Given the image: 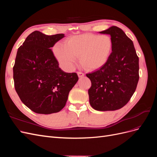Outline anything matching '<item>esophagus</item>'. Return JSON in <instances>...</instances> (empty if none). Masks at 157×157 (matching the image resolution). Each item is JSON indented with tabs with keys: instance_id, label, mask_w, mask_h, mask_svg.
I'll return each mask as SVG.
<instances>
[{
	"instance_id": "esophagus-1",
	"label": "esophagus",
	"mask_w": 157,
	"mask_h": 157,
	"mask_svg": "<svg viewBox=\"0 0 157 157\" xmlns=\"http://www.w3.org/2000/svg\"><path fill=\"white\" fill-rule=\"evenodd\" d=\"M77 75H78L79 78L83 77L84 76V73H82V72H80V71H78V72H77Z\"/></svg>"
}]
</instances>
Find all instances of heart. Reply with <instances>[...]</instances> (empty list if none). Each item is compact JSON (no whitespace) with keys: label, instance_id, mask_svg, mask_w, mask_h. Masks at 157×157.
Returning a JSON list of instances; mask_svg holds the SVG:
<instances>
[{"label":"heart","instance_id":"1","mask_svg":"<svg viewBox=\"0 0 157 157\" xmlns=\"http://www.w3.org/2000/svg\"><path fill=\"white\" fill-rule=\"evenodd\" d=\"M113 50V40L107 35L82 34L71 36L65 44H56L54 55L61 67L72 70L80 56L84 67L96 70L105 65L110 58Z\"/></svg>","mask_w":157,"mask_h":157}]
</instances>
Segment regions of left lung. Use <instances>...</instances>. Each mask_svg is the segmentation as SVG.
I'll return each instance as SVG.
<instances>
[{
    "label": "left lung",
    "instance_id": "1",
    "mask_svg": "<svg viewBox=\"0 0 157 157\" xmlns=\"http://www.w3.org/2000/svg\"><path fill=\"white\" fill-rule=\"evenodd\" d=\"M99 33L111 36L113 50L105 65L86 74L92 82L89 101L95 110L115 111L124 107L136 91L139 58L133 42L119 27L112 26Z\"/></svg>",
    "mask_w": 157,
    "mask_h": 157
}]
</instances>
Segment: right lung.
Masks as SVG:
<instances>
[{
    "mask_svg": "<svg viewBox=\"0 0 157 157\" xmlns=\"http://www.w3.org/2000/svg\"><path fill=\"white\" fill-rule=\"evenodd\" d=\"M64 36L35 31L17 50L13 67L14 86L21 101L36 113L60 111L78 80L76 73H65L59 67L51 50Z\"/></svg>",
    "mask_w": 157,
    "mask_h": 157,
    "instance_id": "1",
    "label": "right lung"
}]
</instances>
